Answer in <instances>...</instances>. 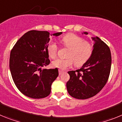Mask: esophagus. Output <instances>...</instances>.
<instances>
[{
	"instance_id": "34e87169",
	"label": "esophagus",
	"mask_w": 122,
	"mask_h": 122,
	"mask_svg": "<svg viewBox=\"0 0 122 122\" xmlns=\"http://www.w3.org/2000/svg\"><path fill=\"white\" fill-rule=\"evenodd\" d=\"M63 73V71H62V70H59V75H61V74H62V73Z\"/></svg>"
}]
</instances>
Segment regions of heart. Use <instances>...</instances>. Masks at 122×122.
<instances>
[{"instance_id": "heart-1", "label": "heart", "mask_w": 122, "mask_h": 122, "mask_svg": "<svg viewBox=\"0 0 122 122\" xmlns=\"http://www.w3.org/2000/svg\"><path fill=\"white\" fill-rule=\"evenodd\" d=\"M60 43L63 47L68 49L66 58L56 59L52 62V65L62 70L71 66L74 62L76 66H82L89 60L93 52V45L91 42L84 40L82 37L73 33L65 35L60 40ZM47 49L51 57L56 58L59 49L57 44L51 41Z\"/></svg>"}]
</instances>
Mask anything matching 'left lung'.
I'll list each match as a JSON object with an SVG mask.
<instances>
[{
    "label": "left lung",
    "instance_id": "obj_1",
    "mask_svg": "<svg viewBox=\"0 0 122 122\" xmlns=\"http://www.w3.org/2000/svg\"><path fill=\"white\" fill-rule=\"evenodd\" d=\"M93 40L95 43L90 59L81 68L68 72L70 77L66 82L68 92L79 100L95 96L104 87L109 77L112 61L109 48L98 36Z\"/></svg>",
    "mask_w": 122,
    "mask_h": 122
}]
</instances>
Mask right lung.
Segmentation results:
<instances>
[{
  "label": "right lung",
  "mask_w": 122,
  "mask_h": 122,
  "mask_svg": "<svg viewBox=\"0 0 122 122\" xmlns=\"http://www.w3.org/2000/svg\"><path fill=\"white\" fill-rule=\"evenodd\" d=\"M49 36L47 31L30 30L17 41L11 51L10 69L13 80L18 90L31 98L48 97L52 83L59 75L57 68H43L50 63L47 49Z\"/></svg>",
  "instance_id": "add662e5"
}]
</instances>
